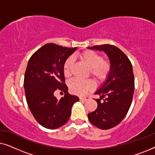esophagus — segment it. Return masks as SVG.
I'll return each mask as SVG.
<instances>
[{
	"label": "esophagus",
	"mask_w": 155,
	"mask_h": 155,
	"mask_svg": "<svg viewBox=\"0 0 155 155\" xmlns=\"http://www.w3.org/2000/svg\"><path fill=\"white\" fill-rule=\"evenodd\" d=\"M90 99V97H80V101H87V100H88V99Z\"/></svg>",
	"instance_id": "obj_1"
}]
</instances>
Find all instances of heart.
<instances>
[{
	"instance_id": "1",
	"label": "heart",
	"mask_w": 155,
	"mask_h": 155,
	"mask_svg": "<svg viewBox=\"0 0 155 155\" xmlns=\"http://www.w3.org/2000/svg\"><path fill=\"white\" fill-rule=\"evenodd\" d=\"M79 57L82 62L90 68L91 75L98 82L105 81L109 77L111 70V63L103 58V56L92 50H86L80 53ZM75 65V59L69 56L63 63V73L65 77H70ZM70 91L77 95H84L94 90V83L92 80H82L79 78H74L68 83Z\"/></svg>"
}]
</instances>
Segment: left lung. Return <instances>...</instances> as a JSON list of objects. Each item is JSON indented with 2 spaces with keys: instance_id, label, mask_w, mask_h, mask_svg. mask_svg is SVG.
<instances>
[{
  "instance_id": "8db88e82",
  "label": "left lung",
  "mask_w": 155,
  "mask_h": 155,
  "mask_svg": "<svg viewBox=\"0 0 155 155\" xmlns=\"http://www.w3.org/2000/svg\"><path fill=\"white\" fill-rule=\"evenodd\" d=\"M89 48L104 51L111 62L109 77L95 92L100 95V99H95L97 109L88 114L91 124L102 130H107L119 124L130 109L135 89L132 63L116 46L103 44Z\"/></svg>"
}]
</instances>
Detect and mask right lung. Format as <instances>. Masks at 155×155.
I'll use <instances>...</instances> for the list:
<instances>
[{
	"mask_svg": "<svg viewBox=\"0 0 155 155\" xmlns=\"http://www.w3.org/2000/svg\"><path fill=\"white\" fill-rule=\"evenodd\" d=\"M76 48L46 44L29 60L24 79L25 97L36 120L46 128L56 129L66 124L73 104L79 101L68 93L63 68L65 59ZM57 89L64 92L60 101L54 96Z\"/></svg>",
	"mask_w": 155,
	"mask_h": 155,
	"instance_id": "right-lung-1",
	"label": "right lung"
}]
</instances>
